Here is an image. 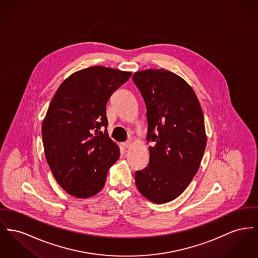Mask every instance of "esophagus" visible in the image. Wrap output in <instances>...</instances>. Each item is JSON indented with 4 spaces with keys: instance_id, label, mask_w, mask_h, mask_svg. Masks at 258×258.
Segmentation results:
<instances>
[{
    "instance_id": "1",
    "label": "esophagus",
    "mask_w": 258,
    "mask_h": 258,
    "mask_svg": "<svg viewBox=\"0 0 258 258\" xmlns=\"http://www.w3.org/2000/svg\"><path fill=\"white\" fill-rule=\"evenodd\" d=\"M122 146H123L124 148H130V147L132 146V142H131V141H126V142H123V143H122Z\"/></svg>"
}]
</instances>
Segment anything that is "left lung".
I'll return each instance as SVG.
<instances>
[{
	"mask_svg": "<svg viewBox=\"0 0 258 258\" xmlns=\"http://www.w3.org/2000/svg\"><path fill=\"white\" fill-rule=\"evenodd\" d=\"M147 109L150 161L136 172L138 191L165 204L178 197L197 173L207 145L203 111L193 89L165 69L134 74Z\"/></svg>",
	"mask_w": 258,
	"mask_h": 258,
	"instance_id": "left-lung-1",
	"label": "left lung"
}]
</instances>
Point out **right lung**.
Masks as SVG:
<instances>
[{
  "label": "right lung",
  "mask_w": 258,
  "mask_h": 258,
  "mask_svg": "<svg viewBox=\"0 0 258 258\" xmlns=\"http://www.w3.org/2000/svg\"><path fill=\"white\" fill-rule=\"evenodd\" d=\"M131 72L93 66L68 77L55 92L42 125L49 168L61 187L76 198L100 192L109 167L120 157L109 137L106 104Z\"/></svg>",
  "instance_id": "1"
}]
</instances>
